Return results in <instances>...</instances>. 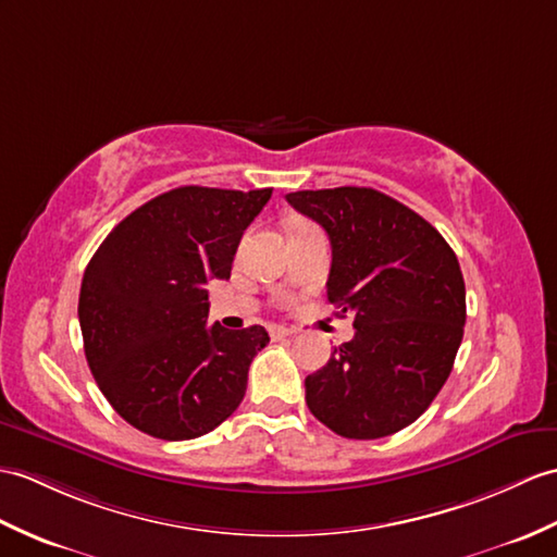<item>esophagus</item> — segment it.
<instances>
[{"label": "esophagus", "mask_w": 557, "mask_h": 557, "mask_svg": "<svg viewBox=\"0 0 557 557\" xmlns=\"http://www.w3.org/2000/svg\"><path fill=\"white\" fill-rule=\"evenodd\" d=\"M268 332H270V337H273V339H284V337H292V334H294L289 327H280V325H273Z\"/></svg>", "instance_id": "1"}]
</instances>
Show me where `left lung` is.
<instances>
[{
	"label": "left lung",
	"instance_id": "obj_1",
	"mask_svg": "<svg viewBox=\"0 0 557 557\" xmlns=\"http://www.w3.org/2000/svg\"><path fill=\"white\" fill-rule=\"evenodd\" d=\"M287 201L325 227L327 299L356 327L306 377V404L339 436L396 434L430 408L454 370L465 327L458 258L422 215L377 189H306Z\"/></svg>",
	"mask_w": 557,
	"mask_h": 557
}]
</instances>
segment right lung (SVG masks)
<instances>
[{"label": "right lung", "mask_w": 557, "mask_h": 557, "mask_svg": "<svg viewBox=\"0 0 557 557\" xmlns=\"http://www.w3.org/2000/svg\"><path fill=\"white\" fill-rule=\"evenodd\" d=\"M270 194L171 189L121 220L87 263L77 301L87 366L135 430L185 442L242 404L270 337L261 325H206V282L230 280L244 230Z\"/></svg>", "instance_id": "obj_1"}]
</instances>
